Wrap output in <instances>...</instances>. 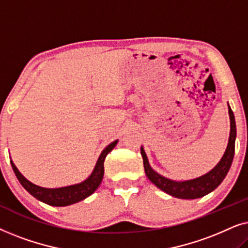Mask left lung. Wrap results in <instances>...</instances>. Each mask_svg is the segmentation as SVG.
<instances>
[{
	"instance_id": "obj_1",
	"label": "left lung",
	"mask_w": 248,
	"mask_h": 248,
	"mask_svg": "<svg viewBox=\"0 0 248 248\" xmlns=\"http://www.w3.org/2000/svg\"><path fill=\"white\" fill-rule=\"evenodd\" d=\"M228 113L230 117V134L228 145L223 154L221 160L218 162L212 170H210L208 174L202 175L201 177L189 179V181L184 182H176L171 179L166 178L164 176L159 175L157 171H155L149 165L147 155L143 150V147H141V155L143 158V166L144 171L147 177L160 188L161 191L167 193V194L174 196L178 199H199L202 198L213 189H216L218 186L221 184V182L225 179L226 175L228 174L230 166H232L233 155H235V140H236V122L235 116L230 106H228Z\"/></svg>"
}]
</instances>
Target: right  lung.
<instances>
[{"label":"right lung","mask_w":248,"mask_h":248,"mask_svg":"<svg viewBox=\"0 0 248 248\" xmlns=\"http://www.w3.org/2000/svg\"><path fill=\"white\" fill-rule=\"evenodd\" d=\"M118 140L111 142L109 145H107L101 152L99 158H98L97 164L94 166L93 172L88 177L86 181L79 183V184H74L70 186H64V187L59 188H45L40 187L38 185L32 184L31 182H29L26 177H23V175L18 170V168L16 167V165L13 164L11 160V166L13 171L27 192H29L33 198H36L39 201L48 205L53 206H66L74 204V203L80 202L84 200L88 196H90L98 188V186L100 185L101 181L104 177V161L106 155L115 148V145L117 144Z\"/></svg>","instance_id":"add662e5"}]
</instances>
